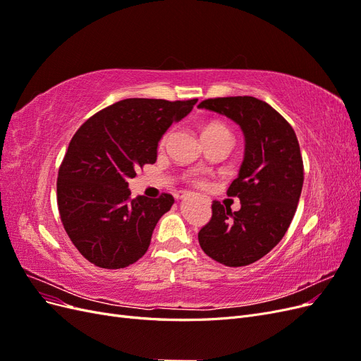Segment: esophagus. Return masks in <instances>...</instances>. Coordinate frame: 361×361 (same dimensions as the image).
I'll list each match as a JSON object with an SVG mask.
<instances>
[{
  "mask_svg": "<svg viewBox=\"0 0 361 361\" xmlns=\"http://www.w3.org/2000/svg\"><path fill=\"white\" fill-rule=\"evenodd\" d=\"M188 197H190V194L188 192H183V194L179 195V200H187Z\"/></svg>",
  "mask_w": 361,
  "mask_h": 361,
  "instance_id": "esophagus-1",
  "label": "esophagus"
}]
</instances>
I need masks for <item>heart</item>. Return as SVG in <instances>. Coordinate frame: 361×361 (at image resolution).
Returning a JSON list of instances; mask_svg holds the SVG:
<instances>
[{
  "instance_id": "heart-1",
  "label": "heart",
  "mask_w": 361,
  "mask_h": 361,
  "mask_svg": "<svg viewBox=\"0 0 361 361\" xmlns=\"http://www.w3.org/2000/svg\"><path fill=\"white\" fill-rule=\"evenodd\" d=\"M214 135H228L231 137V134H228V129L221 125V123H207L206 126H203L202 129V138L203 137H214Z\"/></svg>"
}]
</instances>
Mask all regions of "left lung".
<instances>
[{
    "label": "left lung",
    "mask_w": 361,
    "mask_h": 361,
    "mask_svg": "<svg viewBox=\"0 0 361 361\" xmlns=\"http://www.w3.org/2000/svg\"><path fill=\"white\" fill-rule=\"evenodd\" d=\"M235 122L244 135V159L228 187L241 209L212 202V218L199 232L204 253L226 267H245L268 255L285 236L302 190V158L292 126L253 96L199 104Z\"/></svg>",
    "instance_id": "obj_1"
}]
</instances>
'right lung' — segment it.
I'll return each instance as SVG.
<instances>
[{
	"instance_id": "1",
	"label": "right lung",
	"mask_w": 361,
	"mask_h": 361,
	"mask_svg": "<svg viewBox=\"0 0 361 361\" xmlns=\"http://www.w3.org/2000/svg\"><path fill=\"white\" fill-rule=\"evenodd\" d=\"M195 102L123 99L90 117L71 140L59 170V211L73 245L96 267L118 269L145 256L174 199H130L128 179L157 161L159 140Z\"/></svg>"
}]
</instances>
